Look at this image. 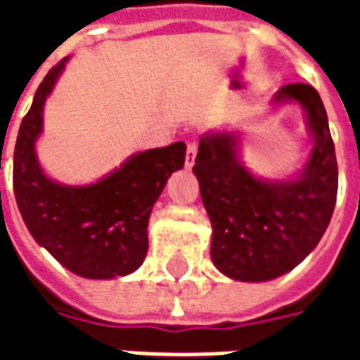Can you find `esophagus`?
Listing matches in <instances>:
<instances>
[{"instance_id": "obj_1", "label": "esophagus", "mask_w": 360, "mask_h": 360, "mask_svg": "<svg viewBox=\"0 0 360 360\" xmlns=\"http://www.w3.org/2000/svg\"><path fill=\"white\" fill-rule=\"evenodd\" d=\"M196 152H198V146H196L195 142H188V144H187V156H185V167H187V169H191V167L195 165Z\"/></svg>"}]
</instances>
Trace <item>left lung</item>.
<instances>
[{
    "instance_id": "8db88e82",
    "label": "left lung",
    "mask_w": 360,
    "mask_h": 360,
    "mask_svg": "<svg viewBox=\"0 0 360 360\" xmlns=\"http://www.w3.org/2000/svg\"><path fill=\"white\" fill-rule=\"evenodd\" d=\"M299 103L310 152L301 169L283 179L255 173L243 162L239 131L200 136L195 172L212 224V262L237 281H270L309 257L332 219L338 162L320 94L309 84H287L271 110Z\"/></svg>"
}]
</instances>
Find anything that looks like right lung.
Instances as JSON below:
<instances>
[{
    "label": "right lung",
    "mask_w": 360,
    "mask_h": 360,
    "mask_svg": "<svg viewBox=\"0 0 360 360\" xmlns=\"http://www.w3.org/2000/svg\"><path fill=\"white\" fill-rule=\"evenodd\" d=\"M69 58L46 75L22 119L13 154V188L25 226L59 264L86 279L139 270L148 250V219L173 172L185 165V142L129 156L89 185H63L44 172L36 142L44 105Z\"/></svg>",
    "instance_id": "obj_1"
}]
</instances>
